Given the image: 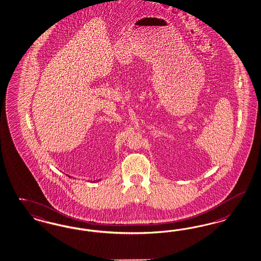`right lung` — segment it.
Here are the masks:
<instances>
[{"instance_id": "add662e5", "label": "right lung", "mask_w": 261, "mask_h": 261, "mask_svg": "<svg viewBox=\"0 0 261 261\" xmlns=\"http://www.w3.org/2000/svg\"><path fill=\"white\" fill-rule=\"evenodd\" d=\"M93 182H98V180H95V181H93Z\"/></svg>"}]
</instances>
